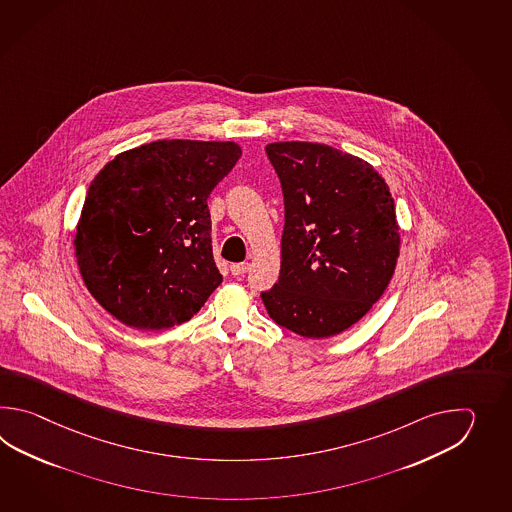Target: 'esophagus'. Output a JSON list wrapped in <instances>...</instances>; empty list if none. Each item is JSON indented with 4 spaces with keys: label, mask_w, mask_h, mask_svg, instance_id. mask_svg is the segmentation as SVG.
I'll return each instance as SVG.
<instances>
[{
    "label": "esophagus",
    "mask_w": 512,
    "mask_h": 512,
    "mask_svg": "<svg viewBox=\"0 0 512 512\" xmlns=\"http://www.w3.org/2000/svg\"><path fill=\"white\" fill-rule=\"evenodd\" d=\"M247 271H249V263H247V261L232 263V265H230V272H232L234 276H243Z\"/></svg>",
    "instance_id": "34e87169"
}]
</instances>
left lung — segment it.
<instances>
[{"label":"left lung","instance_id":"left-lung-1","mask_svg":"<svg viewBox=\"0 0 512 512\" xmlns=\"http://www.w3.org/2000/svg\"><path fill=\"white\" fill-rule=\"evenodd\" d=\"M285 205L280 278L261 300L276 324L329 338L357 324L392 280L401 234L368 161L320 142L265 146Z\"/></svg>","mask_w":512,"mask_h":512}]
</instances>
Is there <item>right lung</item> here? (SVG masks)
<instances>
[{
    "instance_id": "1",
    "label": "right lung",
    "mask_w": 512,
    "mask_h": 512,
    "mask_svg": "<svg viewBox=\"0 0 512 512\" xmlns=\"http://www.w3.org/2000/svg\"><path fill=\"white\" fill-rule=\"evenodd\" d=\"M234 141L163 139L95 175L75 230L87 291L124 326L188 322L223 282L207 199L240 159Z\"/></svg>"
}]
</instances>
